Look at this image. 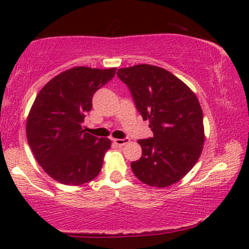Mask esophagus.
<instances>
[{"instance_id":"1","label":"esophagus","mask_w":249,"mask_h":249,"mask_svg":"<svg viewBox=\"0 0 249 249\" xmlns=\"http://www.w3.org/2000/svg\"><path fill=\"white\" fill-rule=\"evenodd\" d=\"M114 142L118 146H124L125 144H128L129 139L128 138H117V139H114Z\"/></svg>"}]
</instances>
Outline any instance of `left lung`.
<instances>
[{
  "label": "left lung",
  "mask_w": 249,
  "mask_h": 249,
  "mask_svg": "<svg viewBox=\"0 0 249 249\" xmlns=\"http://www.w3.org/2000/svg\"><path fill=\"white\" fill-rule=\"evenodd\" d=\"M117 74L153 131V137L138 141L142 158L131 162L132 172L152 187L178 182L203 149V112L196 95L175 74L155 66L122 68Z\"/></svg>",
  "instance_id": "1"
}]
</instances>
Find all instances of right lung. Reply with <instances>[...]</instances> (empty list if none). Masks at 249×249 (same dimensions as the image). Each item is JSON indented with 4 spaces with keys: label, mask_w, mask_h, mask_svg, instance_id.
Segmentation results:
<instances>
[{
    "label": "right lung",
    "mask_w": 249,
    "mask_h": 249,
    "mask_svg": "<svg viewBox=\"0 0 249 249\" xmlns=\"http://www.w3.org/2000/svg\"><path fill=\"white\" fill-rule=\"evenodd\" d=\"M115 70L72 68L50 80L36 96L27 119V139L37 162L56 181L79 186L100 173L111 141L85 132L83 122L94 94Z\"/></svg>",
    "instance_id": "add662e5"
}]
</instances>
